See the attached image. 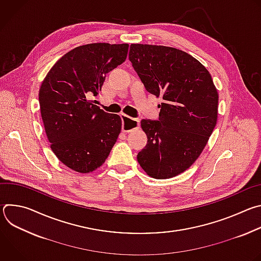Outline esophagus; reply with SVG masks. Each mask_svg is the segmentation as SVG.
<instances>
[{
	"mask_svg": "<svg viewBox=\"0 0 261 261\" xmlns=\"http://www.w3.org/2000/svg\"><path fill=\"white\" fill-rule=\"evenodd\" d=\"M121 118L123 121V126H122L123 132H130L134 129L139 128V126H140V122L138 119H132L124 114L121 115Z\"/></svg>",
	"mask_w": 261,
	"mask_h": 261,
	"instance_id": "esophagus-1",
	"label": "esophagus"
}]
</instances>
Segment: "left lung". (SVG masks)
Masks as SVG:
<instances>
[{"instance_id":"1","label":"left lung","mask_w":261,"mask_h":261,"mask_svg":"<svg viewBox=\"0 0 261 261\" xmlns=\"http://www.w3.org/2000/svg\"><path fill=\"white\" fill-rule=\"evenodd\" d=\"M129 60L145 90L161 96L159 120H142L147 143L137 161L154 178L188 169L199 157L216 126L218 92L210 72L182 50L131 44Z\"/></svg>"}]
</instances>
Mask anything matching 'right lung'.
<instances>
[{"mask_svg":"<svg viewBox=\"0 0 261 261\" xmlns=\"http://www.w3.org/2000/svg\"><path fill=\"white\" fill-rule=\"evenodd\" d=\"M129 45L92 43L64 55L49 70L39 91V104L50 147L58 159L82 173L107 159L122 128L120 116L105 113L93 96L106 73L125 62Z\"/></svg>","mask_w":261,"mask_h":261,"instance_id":"add662e5","label":"right lung"}]
</instances>
